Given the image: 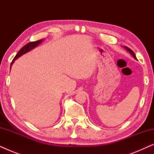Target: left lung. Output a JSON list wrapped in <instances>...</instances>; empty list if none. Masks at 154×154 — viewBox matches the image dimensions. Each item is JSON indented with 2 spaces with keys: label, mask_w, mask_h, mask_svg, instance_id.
Instances as JSON below:
<instances>
[{
  "label": "left lung",
  "mask_w": 154,
  "mask_h": 154,
  "mask_svg": "<svg viewBox=\"0 0 154 154\" xmlns=\"http://www.w3.org/2000/svg\"><path fill=\"white\" fill-rule=\"evenodd\" d=\"M123 48H125V49L126 50H127V51H128V52H130V53L132 54V57H134V59H135V60H137V57H136L135 54H134V52H133V51H132V50H130L129 48L126 47V46H123Z\"/></svg>",
  "instance_id": "8db88e82"
}]
</instances>
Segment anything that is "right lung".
Listing matches in <instances>:
<instances>
[{
    "instance_id": "add662e5",
    "label": "right lung",
    "mask_w": 154,
    "mask_h": 154,
    "mask_svg": "<svg viewBox=\"0 0 154 154\" xmlns=\"http://www.w3.org/2000/svg\"><path fill=\"white\" fill-rule=\"evenodd\" d=\"M43 41V40H39V41H34V42H31V43H27L26 45H25L24 47L21 48V50H20L17 52V54H16V56L14 57V58L13 59V61H12L11 64H10V69H11V67H12V65L13 64L14 60H16L17 59H18L19 57H20L21 56H22L23 54L27 53V52L31 51V50L34 49L35 48H36L38 45H39L40 44H41L42 42Z\"/></svg>"
}]
</instances>
